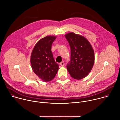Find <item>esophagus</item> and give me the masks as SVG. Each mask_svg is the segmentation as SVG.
Returning <instances> with one entry per match:
<instances>
[{"label":"esophagus","mask_w":120,"mask_h":120,"mask_svg":"<svg viewBox=\"0 0 120 120\" xmlns=\"http://www.w3.org/2000/svg\"><path fill=\"white\" fill-rule=\"evenodd\" d=\"M60 64L62 66H64V61H62L60 63Z\"/></svg>","instance_id":"1"}]
</instances>
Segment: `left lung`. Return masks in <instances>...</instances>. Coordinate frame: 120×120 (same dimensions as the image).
Returning <instances> with one entry per match:
<instances>
[{
  "instance_id": "1",
  "label": "left lung",
  "mask_w": 120,
  "mask_h": 120,
  "mask_svg": "<svg viewBox=\"0 0 120 120\" xmlns=\"http://www.w3.org/2000/svg\"><path fill=\"white\" fill-rule=\"evenodd\" d=\"M71 49L70 60L66 65L70 75L80 80L91 71L94 62V53L89 42L83 37L70 33L65 35Z\"/></svg>"
}]
</instances>
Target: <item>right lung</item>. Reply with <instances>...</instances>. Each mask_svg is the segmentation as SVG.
I'll return each instance as SVG.
<instances>
[{
    "label": "right lung",
    "instance_id": "obj_1",
    "mask_svg": "<svg viewBox=\"0 0 120 120\" xmlns=\"http://www.w3.org/2000/svg\"><path fill=\"white\" fill-rule=\"evenodd\" d=\"M56 37L47 36L40 39L34 47L31 56L32 69L45 82H49L55 77L59 65L53 57L51 47Z\"/></svg>",
    "mask_w": 120,
    "mask_h": 120
}]
</instances>
